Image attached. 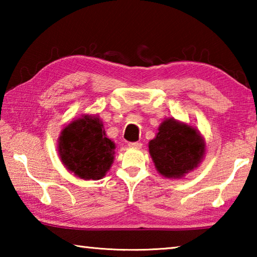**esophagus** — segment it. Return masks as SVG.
<instances>
[{"instance_id": "1", "label": "esophagus", "mask_w": 257, "mask_h": 257, "mask_svg": "<svg viewBox=\"0 0 257 257\" xmlns=\"http://www.w3.org/2000/svg\"><path fill=\"white\" fill-rule=\"evenodd\" d=\"M128 146H129V147H132V149H141V147H142V143H139V142L129 143Z\"/></svg>"}]
</instances>
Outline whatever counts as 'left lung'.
Masks as SVG:
<instances>
[{"instance_id": "left-lung-1", "label": "left lung", "mask_w": 257, "mask_h": 257, "mask_svg": "<svg viewBox=\"0 0 257 257\" xmlns=\"http://www.w3.org/2000/svg\"><path fill=\"white\" fill-rule=\"evenodd\" d=\"M149 150L156 170L177 179L198 167L205 154V142L197 129L171 118L161 123Z\"/></svg>"}]
</instances>
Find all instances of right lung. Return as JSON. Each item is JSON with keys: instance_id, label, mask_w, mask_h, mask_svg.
Listing matches in <instances>:
<instances>
[{"instance_id": "right-lung-1", "label": "right lung", "mask_w": 257, "mask_h": 257, "mask_svg": "<svg viewBox=\"0 0 257 257\" xmlns=\"http://www.w3.org/2000/svg\"><path fill=\"white\" fill-rule=\"evenodd\" d=\"M115 144L105 135L97 115L85 114L66 125L59 137L60 159L80 179L98 180L114 160Z\"/></svg>"}]
</instances>
